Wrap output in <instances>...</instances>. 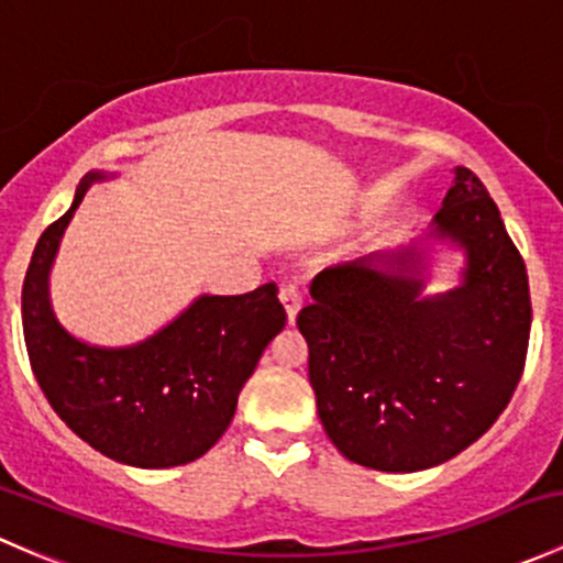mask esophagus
Here are the masks:
<instances>
[{"label":"esophagus","instance_id":"esophagus-1","mask_svg":"<svg viewBox=\"0 0 563 563\" xmlns=\"http://www.w3.org/2000/svg\"><path fill=\"white\" fill-rule=\"evenodd\" d=\"M280 301H283V307H286L288 323L297 321V312L301 307V291H299V288L291 286V283H288V286H283L280 288Z\"/></svg>","mask_w":563,"mask_h":563}]
</instances>
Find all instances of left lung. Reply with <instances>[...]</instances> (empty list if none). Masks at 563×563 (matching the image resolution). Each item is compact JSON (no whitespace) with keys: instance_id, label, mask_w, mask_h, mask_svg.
Here are the masks:
<instances>
[{"instance_id":"obj_1","label":"left lung","mask_w":563,"mask_h":563,"mask_svg":"<svg viewBox=\"0 0 563 563\" xmlns=\"http://www.w3.org/2000/svg\"><path fill=\"white\" fill-rule=\"evenodd\" d=\"M466 251L464 283L421 297V253L361 258L312 280L297 327L329 440L380 472H421L481 440L516 394L529 351L526 264L472 169L434 218Z\"/></svg>"}]
</instances>
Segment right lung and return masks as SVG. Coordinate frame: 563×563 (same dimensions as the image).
<instances>
[{"mask_svg":"<svg viewBox=\"0 0 563 563\" xmlns=\"http://www.w3.org/2000/svg\"><path fill=\"white\" fill-rule=\"evenodd\" d=\"M75 202L40 236L21 291L23 340L45 399L80 440L108 459L167 470L199 459L232 423L236 396L264 347L286 327L275 283L240 297H202L132 347H91L58 327L47 272Z\"/></svg>","mask_w":563,"mask_h":563,"instance_id":"1","label":"right lung"}]
</instances>
